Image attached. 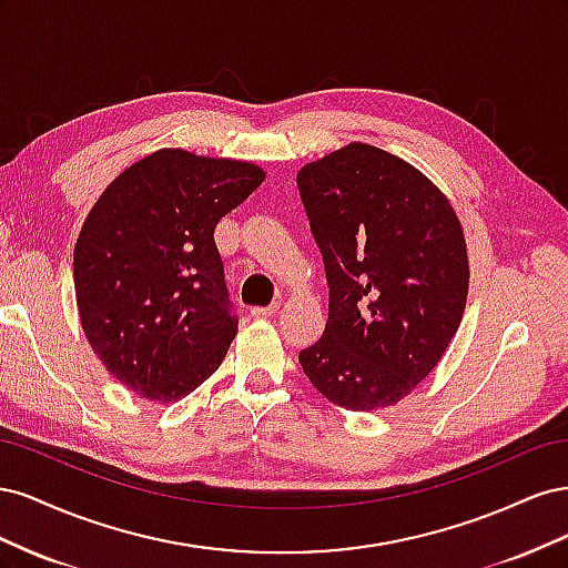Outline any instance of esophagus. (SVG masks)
I'll return each mask as SVG.
<instances>
[{
  "mask_svg": "<svg viewBox=\"0 0 568 568\" xmlns=\"http://www.w3.org/2000/svg\"><path fill=\"white\" fill-rule=\"evenodd\" d=\"M277 311H280V303H270V305H255L251 313L253 317H272Z\"/></svg>",
  "mask_w": 568,
  "mask_h": 568,
  "instance_id": "obj_1",
  "label": "esophagus"
}]
</instances>
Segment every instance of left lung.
Masks as SVG:
<instances>
[{
	"label": "left lung",
	"mask_w": 568,
	"mask_h": 568,
	"mask_svg": "<svg viewBox=\"0 0 568 568\" xmlns=\"http://www.w3.org/2000/svg\"><path fill=\"white\" fill-rule=\"evenodd\" d=\"M296 184L329 286L324 334L298 363L341 407H388L432 374L462 322L459 220L417 168L359 142L305 165Z\"/></svg>",
	"instance_id": "1"
}]
</instances>
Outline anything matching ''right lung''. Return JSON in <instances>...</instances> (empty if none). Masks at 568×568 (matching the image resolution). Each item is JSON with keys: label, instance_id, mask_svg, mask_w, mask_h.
Returning a JSON list of instances; mask_svg holds the SVG:
<instances>
[{"label": "right lung", "instance_id": "add662e5", "mask_svg": "<svg viewBox=\"0 0 568 568\" xmlns=\"http://www.w3.org/2000/svg\"><path fill=\"white\" fill-rule=\"evenodd\" d=\"M263 180L244 161L163 149L118 175L84 220L73 255L84 336L146 400L184 398L225 359L239 317L213 234Z\"/></svg>", "mask_w": 568, "mask_h": 568}]
</instances>
